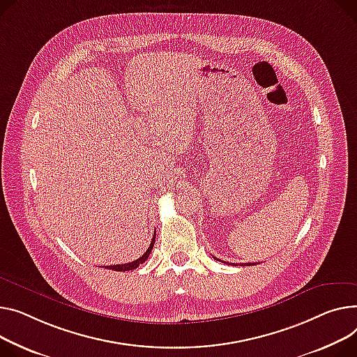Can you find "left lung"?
I'll use <instances>...</instances> for the list:
<instances>
[{
  "instance_id": "8db88e82",
  "label": "left lung",
  "mask_w": 357,
  "mask_h": 357,
  "mask_svg": "<svg viewBox=\"0 0 357 357\" xmlns=\"http://www.w3.org/2000/svg\"><path fill=\"white\" fill-rule=\"evenodd\" d=\"M213 258H215V257H213ZM244 266H254V263H252V264H251V263H250V264H243V267H244Z\"/></svg>"
}]
</instances>
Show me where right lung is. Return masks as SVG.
Wrapping results in <instances>:
<instances>
[{
  "instance_id": "add662e5",
  "label": "right lung",
  "mask_w": 357,
  "mask_h": 357,
  "mask_svg": "<svg viewBox=\"0 0 357 357\" xmlns=\"http://www.w3.org/2000/svg\"><path fill=\"white\" fill-rule=\"evenodd\" d=\"M155 236H156V232L153 234V238H152V241H151V245H149V248L146 250V252L142 255L140 258H137V259H135V261H132V263H128V264H116V266H106L105 268H109V270H114V271H130V270H135V268H137L140 264H144L145 261L148 259V257H149V254H151V251H152V248H153V244H155Z\"/></svg>"
}]
</instances>
